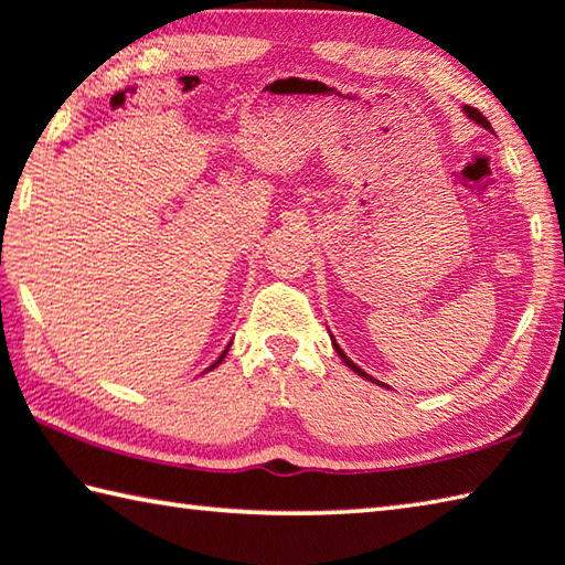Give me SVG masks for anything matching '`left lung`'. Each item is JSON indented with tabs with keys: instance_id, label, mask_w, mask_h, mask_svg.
Returning a JSON list of instances; mask_svg holds the SVG:
<instances>
[{
	"instance_id": "left-lung-1",
	"label": "left lung",
	"mask_w": 565,
	"mask_h": 565,
	"mask_svg": "<svg viewBox=\"0 0 565 565\" xmlns=\"http://www.w3.org/2000/svg\"><path fill=\"white\" fill-rule=\"evenodd\" d=\"M465 113H467V118H471V120H475V122H479V126L481 128H487V130H491V126H489V120L484 118V116H481V113L477 110V108H471V106H465ZM333 348H335V353H338V358H341V361L348 365V367H351V371L355 373V375H361V377H365V381H371V383H375V377L373 375H367L365 371H361V367H358L353 361H351V358H348L343 351H341V345H338L335 341H333ZM377 385H381V383H377Z\"/></svg>"
}]
</instances>
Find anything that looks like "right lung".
Segmentation results:
<instances>
[{
  "label": "right lung",
  "instance_id": "right-lung-1",
  "mask_svg": "<svg viewBox=\"0 0 565 565\" xmlns=\"http://www.w3.org/2000/svg\"><path fill=\"white\" fill-rule=\"evenodd\" d=\"M224 355H227V351H224V353H222V355L217 358V361H214V363H212V367H217V365H220V363L224 361ZM212 367H207V371H212Z\"/></svg>",
  "mask_w": 565,
  "mask_h": 565
}]
</instances>
